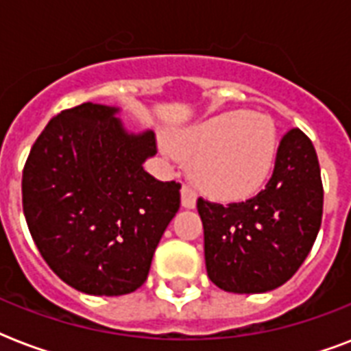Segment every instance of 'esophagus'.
Segmentation results:
<instances>
[{
  "label": "esophagus",
  "mask_w": 351,
  "mask_h": 351,
  "mask_svg": "<svg viewBox=\"0 0 351 351\" xmlns=\"http://www.w3.org/2000/svg\"><path fill=\"white\" fill-rule=\"evenodd\" d=\"M182 206L186 209H193L197 206V193L193 191L189 186L182 187Z\"/></svg>",
  "instance_id": "obj_1"
}]
</instances>
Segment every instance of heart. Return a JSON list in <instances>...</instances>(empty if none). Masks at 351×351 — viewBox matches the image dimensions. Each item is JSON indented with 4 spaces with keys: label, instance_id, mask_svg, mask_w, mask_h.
<instances>
[{
    "label": "heart",
    "instance_id": "obj_1",
    "mask_svg": "<svg viewBox=\"0 0 351 351\" xmlns=\"http://www.w3.org/2000/svg\"><path fill=\"white\" fill-rule=\"evenodd\" d=\"M178 158L191 162L195 184L215 200L239 202L266 186L277 162L275 123L262 112L231 111L173 138Z\"/></svg>",
    "mask_w": 351,
    "mask_h": 351
}]
</instances>
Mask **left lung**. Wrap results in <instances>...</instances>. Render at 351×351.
<instances>
[{"instance_id": "left-lung-1", "label": "left lung", "mask_w": 351, "mask_h": 351, "mask_svg": "<svg viewBox=\"0 0 351 351\" xmlns=\"http://www.w3.org/2000/svg\"><path fill=\"white\" fill-rule=\"evenodd\" d=\"M322 197L315 147L291 129L264 191L230 206L198 198L211 282L230 293H266L288 282L321 230Z\"/></svg>"}]
</instances>
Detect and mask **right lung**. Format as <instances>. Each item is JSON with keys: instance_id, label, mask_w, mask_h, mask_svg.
Masks as SVG:
<instances>
[{"instance_id": "obj_1", "label": "right lung", "mask_w": 351, "mask_h": 351, "mask_svg": "<svg viewBox=\"0 0 351 351\" xmlns=\"http://www.w3.org/2000/svg\"><path fill=\"white\" fill-rule=\"evenodd\" d=\"M120 107L82 104L52 118L30 149L21 193L29 231L52 271L87 295L138 289L180 208V184L143 171L153 131L131 132Z\"/></svg>"}]
</instances>
